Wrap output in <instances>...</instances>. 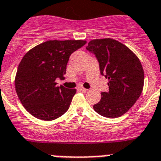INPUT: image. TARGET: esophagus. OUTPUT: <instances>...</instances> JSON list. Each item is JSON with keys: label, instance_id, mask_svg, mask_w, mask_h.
Returning a JSON list of instances; mask_svg holds the SVG:
<instances>
[{"label": "esophagus", "instance_id": "esophagus-1", "mask_svg": "<svg viewBox=\"0 0 161 161\" xmlns=\"http://www.w3.org/2000/svg\"><path fill=\"white\" fill-rule=\"evenodd\" d=\"M79 89H80V90H81V91H83V92H86V91L88 90L87 89H85V88H84V87H80Z\"/></svg>", "mask_w": 161, "mask_h": 161}]
</instances>
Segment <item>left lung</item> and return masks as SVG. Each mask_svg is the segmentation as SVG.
Listing matches in <instances>:
<instances>
[{
    "label": "left lung",
    "instance_id": "1",
    "mask_svg": "<svg viewBox=\"0 0 161 161\" xmlns=\"http://www.w3.org/2000/svg\"><path fill=\"white\" fill-rule=\"evenodd\" d=\"M86 49L94 54L101 74L109 80V91L101 93L93 109L104 117H120L141 95L144 82L141 63L127 47L112 38L91 40Z\"/></svg>",
    "mask_w": 161,
    "mask_h": 161
}]
</instances>
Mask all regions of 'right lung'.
<instances>
[{"instance_id": "add662e5", "label": "right lung", "mask_w": 161, "mask_h": 161, "mask_svg": "<svg viewBox=\"0 0 161 161\" xmlns=\"http://www.w3.org/2000/svg\"><path fill=\"white\" fill-rule=\"evenodd\" d=\"M86 43L85 40H49L37 45L23 56L15 77V89L21 103L38 119L52 121L70 106L75 89L57 86L64 79L70 55Z\"/></svg>"}]
</instances>
